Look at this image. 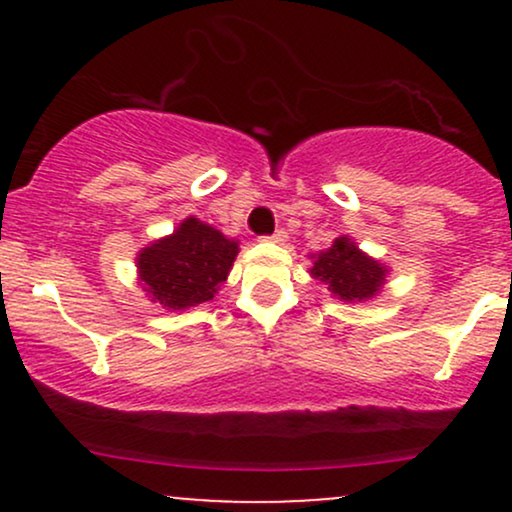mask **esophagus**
Listing matches in <instances>:
<instances>
[{
	"mask_svg": "<svg viewBox=\"0 0 512 512\" xmlns=\"http://www.w3.org/2000/svg\"><path fill=\"white\" fill-rule=\"evenodd\" d=\"M264 240H269V243H276V245H281V243H286V231H276V233H272V236H267Z\"/></svg>",
	"mask_w": 512,
	"mask_h": 512,
	"instance_id": "34e87169",
	"label": "esophagus"
}]
</instances>
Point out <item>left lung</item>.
<instances>
[{
	"instance_id": "obj_1",
	"label": "left lung",
	"mask_w": 512,
	"mask_h": 512,
	"mask_svg": "<svg viewBox=\"0 0 512 512\" xmlns=\"http://www.w3.org/2000/svg\"><path fill=\"white\" fill-rule=\"evenodd\" d=\"M310 276L344 303H368L385 289L390 267L358 248L351 236L334 238L330 248L308 255Z\"/></svg>"
}]
</instances>
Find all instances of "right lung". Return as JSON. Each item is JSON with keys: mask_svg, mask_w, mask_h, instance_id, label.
<instances>
[{"mask_svg": "<svg viewBox=\"0 0 512 512\" xmlns=\"http://www.w3.org/2000/svg\"><path fill=\"white\" fill-rule=\"evenodd\" d=\"M238 240L187 216L173 233L137 252L142 291L163 310H187L216 296L238 257Z\"/></svg>", "mask_w": 512, "mask_h": 512, "instance_id": "1", "label": "right lung"}]
</instances>
